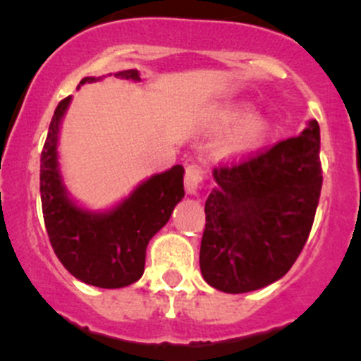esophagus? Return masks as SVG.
<instances>
[{
	"mask_svg": "<svg viewBox=\"0 0 361 361\" xmlns=\"http://www.w3.org/2000/svg\"><path fill=\"white\" fill-rule=\"evenodd\" d=\"M204 180V171L197 164H188L187 169H185V190L188 194H197L201 183Z\"/></svg>",
	"mask_w": 361,
	"mask_h": 361,
	"instance_id": "esophagus-1",
	"label": "esophagus"
}]
</instances>
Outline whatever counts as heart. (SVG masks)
Segmentation results:
<instances>
[{
	"label": "heart",
	"instance_id": "heart-1",
	"mask_svg": "<svg viewBox=\"0 0 361 361\" xmlns=\"http://www.w3.org/2000/svg\"><path fill=\"white\" fill-rule=\"evenodd\" d=\"M245 115V110L239 106L231 108L221 115V123L228 126V123L238 122L241 116ZM264 123L257 116H250V118L243 120L225 140V150L228 154H241V152H248L251 148L257 147L264 137Z\"/></svg>",
	"mask_w": 361,
	"mask_h": 361
}]
</instances>
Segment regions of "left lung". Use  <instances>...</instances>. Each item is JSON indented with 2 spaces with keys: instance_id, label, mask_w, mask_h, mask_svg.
<instances>
[{
  "instance_id": "8db88e82",
  "label": "left lung",
  "mask_w": 361,
  "mask_h": 361,
  "mask_svg": "<svg viewBox=\"0 0 361 361\" xmlns=\"http://www.w3.org/2000/svg\"><path fill=\"white\" fill-rule=\"evenodd\" d=\"M206 199L199 264L213 288L245 293L292 269L314 221L322 194L319 126L239 160L220 164Z\"/></svg>"
}]
</instances>
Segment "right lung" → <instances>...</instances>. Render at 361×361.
I'll list each match as a JSON object with an SVG mask.
<instances>
[{
    "mask_svg": "<svg viewBox=\"0 0 361 361\" xmlns=\"http://www.w3.org/2000/svg\"><path fill=\"white\" fill-rule=\"evenodd\" d=\"M116 76L140 80L136 69ZM94 80L83 78L80 85ZM68 104L69 97L57 104L42 150L39 192L47 234L61 264L75 278L99 288H122L143 276L148 241L167 224L185 195V169L178 164L155 174L110 213L80 209L66 197L57 169V133Z\"/></svg>",
    "mask_w": 361,
    "mask_h": 361,
    "instance_id": "right-lung-1",
    "label": "right lung"
}]
</instances>
